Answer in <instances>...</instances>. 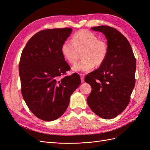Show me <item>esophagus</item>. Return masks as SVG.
<instances>
[{
  "label": "esophagus",
  "mask_w": 150,
  "mask_h": 150,
  "mask_svg": "<svg viewBox=\"0 0 150 150\" xmlns=\"http://www.w3.org/2000/svg\"><path fill=\"white\" fill-rule=\"evenodd\" d=\"M81 80L82 82H84V76L83 74H81Z\"/></svg>",
  "instance_id": "obj_1"
}]
</instances>
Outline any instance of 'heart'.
Returning <instances> with one entry per match:
<instances>
[{
    "instance_id": "heart-1",
    "label": "heart",
    "mask_w": 150,
    "mask_h": 150,
    "mask_svg": "<svg viewBox=\"0 0 150 150\" xmlns=\"http://www.w3.org/2000/svg\"><path fill=\"white\" fill-rule=\"evenodd\" d=\"M61 53L64 59L74 64L81 54V60L72 68L74 72H88L95 65L100 66L105 61L108 54L107 44L98 36L87 30L76 33L71 40H66L61 46Z\"/></svg>"
}]
</instances>
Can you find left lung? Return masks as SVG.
I'll return each instance as SVG.
<instances>
[{"mask_svg": "<svg viewBox=\"0 0 150 150\" xmlns=\"http://www.w3.org/2000/svg\"><path fill=\"white\" fill-rule=\"evenodd\" d=\"M107 39L108 54L98 69L85 77L91 86L87 103L91 110L104 119H112L128 105L135 85L136 59L127 39L108 25L92 28Z\"/></svg>", "mask_w": 150, "mask_h": 150, "instance_id": "obj_1", "label": "left lung"}]
</instances>
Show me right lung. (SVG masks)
<instances>
[{"mask_svg":"<svg viewBox=\"0 0 150 150\" xmlns=\"http://www.w3.org/2000/svg\"><path fill=\"white\" fill-rule=\"evenodd\" d=\"M72 29L38 32L26 44L19 62L22 97L38 118L47 121L61 117L70 97L81 84L78 74L63 76L70 66L61 53V46Z\"/></svg>","mask_w":150,"mask_h":150,"instance_id":"right-lung-1","label":"right lung"}]
</instances>
